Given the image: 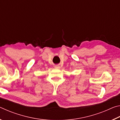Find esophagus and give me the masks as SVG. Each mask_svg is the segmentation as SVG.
Masks as SVG:
<instances>
[{"label": "esophagus", "instance_id": "esophagus-1", "mask_svg": "<svg viewBox=\"0 0 120 120\" xmlns=\"http://www.w3.org/2000/svg\"><path fill=\"white\" fill-rule=\"evenodd\" d=\"M55 68L56 69H59L60 68V67L59 66H58V65H56V66H55Z\"/></svg>", "mask_w": 120, "mask_h": 120}]
</instances>
